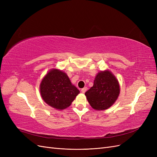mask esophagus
I'll use <instances>...</instances> for the list:
<instances>
[{"label":"esophagus","instance_id":"esophagus-1","mask_svg":"<svg viewBox=\"0 0 157 157\" xmlns=\"http://www.w3.org/2000/svg\"><path fill=\"white\" fill-rule=\"evenodd\" d=\"M86 90H87V88H86V87H84V88H83L81 89V92H82V93H85V92H86Z\"/></svg>","mask_w":157,"mask_h":157}]
</instances>
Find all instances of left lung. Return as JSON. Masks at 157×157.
<instances>
[{"mask_svg": "<svg viewBox=\"0 0 157 157\" xmlns=\"http://www.w3.org/2000/svg\"><path fill=\"white\" fill-rule=\"evenodd\" d=\"M120 93L118 80L110 71H101L95 78L94 85L85 92L88 101L96 110H105L115 102Z\"/></svg>", "mask_w": 157, "mask_h": 157, "instance_id": "left-lung-1", "label": "left lung"}]
</instances>
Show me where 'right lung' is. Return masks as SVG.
Here are the masks:
<instances>
[{"instance_id":"right-lung-1","label":"right lung","mask_w":157,"mask_h":157,"mask_svg":"<svg viewBox=\"0 0 157 157\" xmlns=\"http://www.w3.org/2000/svg\"><path fill=\"white\" fill-rule=\"evenodd\" d=\"M40 94L43 100L53 108L62 110L71 105L79 90L71 84L67 75L52 69L42 79Z\"/></svg>"}]
</instances>
